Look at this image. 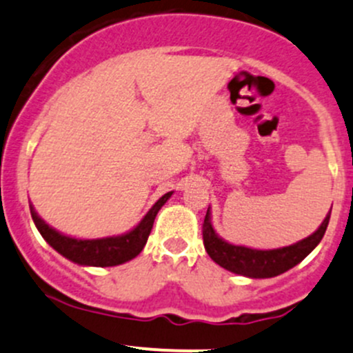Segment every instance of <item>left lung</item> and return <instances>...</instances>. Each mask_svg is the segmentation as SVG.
Here are the masks:
<instances>
[{"label":"left lung","instance_id":"1","mask_svg":"<svg viewBox=\"0 0 353 353\" xmlns=\"http://www.w3.org/2000/svg\"><path fill=\"white\" fill-rule=\"evenodd\" d=\"M330 214H332V210L325 216L320 228L306 239L289 245V247L259 250V248L228 243L221 236H218L211 225V211L208 208L205 223H203V242H205L208 255L223 269L239 274V276L250 277V279H267V277H276L279 274H284L285 270L292 269L314 250V247L323 239Z\"/></svg>","mask_w":353,"mask_h":353}]
</instances>
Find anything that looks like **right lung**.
I'll return each instance as SVG.
<instances>
[{"label":"right lung","instance_id":"add662e5","mask_svg":"<svg viewBox=\"0 0 353 353\" xmlns=\"http://www.w3.org/2000/svg\"><path fill=\"white\" fill-rule=\"evenodd\" d=\"M174 191L165 192L154 206L148 210V213L142 218L139 225L123 235L117 236H105V239H92L83 240L74 239V236L62 235L61 232L54 230L49 226L39 213L35 211L32 203H30V213H32V220L35 223L37 230L40 235L46 239V242L50 245L54 250L64 255L70 262L86 267H113L125 264V262L135 259L140 252L145 247L148 235L154 226V220L157 216L159 210L165 205L167 199L172 196Z\"/></svg>","mask_w":353,"mask_h":353}]
</instances>
